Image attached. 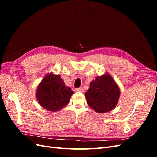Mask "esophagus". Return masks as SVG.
Returning a JSON list of instances; mask_svg holds the SVG:
<instances>
[{"label":"esophagus","mask_w":157,"mask_h":157,"mask_svg":"<svg viewBox=\"0 0 157 157\" xmlns=\"http://www.w3.org/2000/svg\"><path fill=\"white\" fill-rule=\"evenodd\" d=\"M76 92H83L84 90L82 88H76L75 89Z\"/></svg>","instance_id":"1"}]
</instances>
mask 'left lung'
<instances>
[{
	"label": "left lung",
	"mask_w": 157,
	"mask_h": 157,
	"mask_svg": "<svg viewBox=\"0 0 157 157\" xmlns=\"http://www.w3.org/2000/svg\"><path fill=\"white\" fill-rule=\"evenodd\" d=\"M120 94L119 87L109 73L93 80L84 94L88 105L98 113H105L115 109L119 100Z\"/></svg>",
	"instance_id": "obj_1"
}]
</instances>
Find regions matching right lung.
Listing matches in <instances>:
<instances>
[{"label":"right lung","mask_w":157,"mask_h":157,"mask_svg":"<svg viewBox=\"0 0 157 157\" xmlns=\"http://www.w3.org/2000/svg\"><path fill=\"white\" fill-rule=\"evenodd\" d=\"M73 92L66 86L59 75L48 73L39 84L36 97L40 105L46 110L60 111L69 103Z\"/></svg>","instance_id":"obj_1"}]
</instances>
